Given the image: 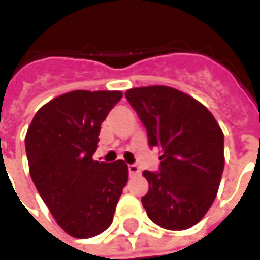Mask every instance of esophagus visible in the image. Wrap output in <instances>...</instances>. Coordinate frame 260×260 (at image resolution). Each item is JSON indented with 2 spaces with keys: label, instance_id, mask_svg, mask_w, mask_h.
Segmentation results:
<instances>
[{
  "label": "esophagus",
  "instance_id": "34e87169",
  "mask_svg": "<svg viewBox=\"0 0 260 260\" xmlns=\"http://www.w3.org/2000/svg\"><path fill=\"white\" fill-rule=\"evenodd\" d=\"M128 170H129L131 177H136V175H139V173H141L139 167L135 166V164H129V166H128Z\"/></svg>",
  "mask_w": 260,
  "mask_h": 260
}]
</instances>
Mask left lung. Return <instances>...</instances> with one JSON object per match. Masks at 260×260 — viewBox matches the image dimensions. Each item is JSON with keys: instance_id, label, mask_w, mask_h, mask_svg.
Returning a JSON list of instances; mask_svg holds the SVG:
<instances>
[{"instance_id": "left-lung-1", "label": "left lung", "mask_w": 260, "mask_h": 260, "mask_svg": "<svg viewBox=\"0 0 260 260\" xmlns=\"http://www.w3.org/2000/svg\"><path fill=\"white\" fill-rule=\"evenodd\" d=\"M161 156L158 173L143 171L149 191L142 205L153 223L186 230L205 217L224 170V134L202 103L169 86L125 91Z\"/></svg>"}]
</instances>
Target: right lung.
<instances>
[{"instance_id": "1", "label": "right lung", "mask_w": 260, "mask_h": 260, "mask_svg": "<svg viewBox=\"0 0 260 260\" xmlns=\"http://www.w3.org/2000/svg\"><path fill=\"white\" fill-rule=\"evenodd\" d=\"M118 90H74L39 108L25 136L30 177L61 229L75 238L107 230L124 186V160H93L100 125Z\"/></svg>"}]
</instances>
